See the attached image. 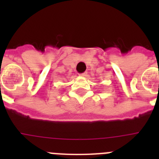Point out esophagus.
Returning a JSON list of instances; mask_svg holds the SVG:
<instances>
[{"label": "esophagus", "instance_id": "34e87169", "mask_svg": "<svg viewBox=\"0 0 159 159\" xmlns=\"http://www.w3.org/2000/svg\"><path fill=\"white\" fill-rule=\"evenodd\" d=\"M87 74H88V73H87V72H84V73H82V74H80V76L84 77V76H86Z\"/></svg>", "mask_w": 159, "mask_h": 159}]
</instances>
